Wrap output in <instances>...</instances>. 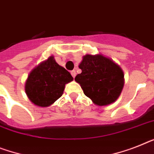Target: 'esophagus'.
<instances>
[{
    "mask_svg": "<svg viewBox=\"0 0 154 154\" xmlns=\"http://www.w3.org/2000/svg\"><path fill=\"white\" fill-rule=\"evenodd\" d=\"M71 75H72V77H73V78H75V75H76L75 71V70H73V71H72V72H71Z\"/></svg>",
    "mask_w": 154,
    "mask_h": 154,
    "instance_id": "34e87169",
    "label": "esophagus"
}]
</instances>
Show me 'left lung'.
Segmentation results:
<instances>
[{"label": "left lung", "instance_id": "obj_1", "mask_svg": "<svg viewBox=\"0 0 154 154\" xmlns=\"http://www.w3.org/2000/svg\"><path fill=\"white\" fill-rule=\"evenodd\" d=\"M79 68L82 72L75 80L94 104L107 105L119 97L124 84V72L112 60L102 55L86 54Z\"/></svg>", "mask_w": 154, "mask_h": 154}]
</instances>
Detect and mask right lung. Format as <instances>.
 Returning <instances> with one entry per match:
<instances>
[{
    "label": "right lung",
    "instance_id": "add662e5",
    "mask_svg": "<svg viewBox=\"0 0 154 154\" xmlns=\"http://www.w3.org/2000/svg\"><path fill=\"white\" fill-rule=\"evenodd\" d=\"M72 80L69 72L50 57L30 72L25 91L34 105L47 107L61 97L65 84Z\"/></svg>",
    "mask_w": 154,
    "mask_h": 154
}]
</instances>
